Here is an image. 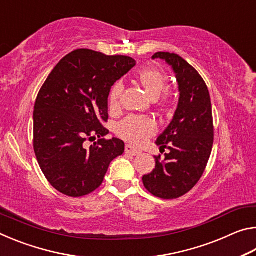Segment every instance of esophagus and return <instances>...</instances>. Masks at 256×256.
<instances>
[{"label": "esophagus", "mask_w": 256, "mask_h": 256, "mask_svg": "<svg viewBox=\"0 0 256 256\" xmlns=\"http://www.w3.org/2000/svg\"><path fill=\"white\" fill-rule=\"evenodd\" d=\"M125 152H126L130 156H138V154H141V151L136 149L131 144H126V146H125Z\"/></svg>", "instance_id": "34e87169"}]
</instances>
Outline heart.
I'll return each instance as SVG.
<instances>
[{"label": "heart", "mask_w": 256, "mask_h": 256, "mask_svg": "<svg viewBox=\"0 0 256 256\" xmlns=\"http://www.w3.org/2000/svg\"><path fill=\"white\" fill-rule=\"evenodd\" d=\"M138 80L140 81L146 92L151 98H158L167 86V76L164 73L156 68H144L138 71ZM124 84L118 81L112 86L110 92V107L115 110L120 107V94L123 92ZM157 132L154 120L146 116H128L118 125V134L125 141L133 144H142Z\"/></svg>", "instance_id": "obj_1"}]
</instances>
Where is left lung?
<instances>
[{
	"label": "left lung",
	"mask_w": 256,
	"mask_h": 256,
	"mask_svg": "<svg viewBox=\"0 0 256 256\" xmlns=\"http://www.w3.org/2000/svg\"><path fill=\"white\" fill-rule=\"evenodd\" d=\"M172 68L178 84V104L172 120L156 144L170 152L156 159V168L142 177L144 188L154 196L176 198L192 190L201 178L214 146V122L209 90L193 66L177 54L158 52Z\"/></svg>",
	"instance_id": "1"
}]
</instances>
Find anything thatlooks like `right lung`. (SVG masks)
Returning a JSON list of instances; mask_svg holds the SVG:
<instances>
[{"label":"right lung","instance_id":"1","mask_svg":"<svg viewBox=\"0 0 256 256\" xmlns=\"http://www.w3.org/2000/svg\"><path fill=\"white\" fill-rule=\"evenodd\" d=\"M128 56L76 50L60 60L34 108V149L47 180L68 196H84L102 185L124 142L102 138L110 131L108 96L116 81L136 66ZM100 140L88 148L86 138Z\"/></svg>","mask_w":256,"mask_h":256}]
</instances>
